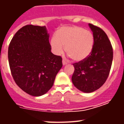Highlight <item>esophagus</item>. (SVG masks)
I'll list each match as a JSON object with an SVG mask.
<instances>
[{
  "mask_svg": "<svg viewBox=\"0 0 124 124\" xmlns=\"http://www.w3.org/2000/svg\"><path fill=\"white\" fill-rule=\"evenodd\" d=\"M62 64H63V65H67V62L65 61L64 60H63L62 61Z\"/></svg>",
  "mask_w": 124,
  "mask_h": 124,
  "instance_id": "esophagus-1",
  "label": "esophagus"
}]
</instances>
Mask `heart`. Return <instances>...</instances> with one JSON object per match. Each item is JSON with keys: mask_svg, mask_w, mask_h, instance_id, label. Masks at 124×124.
Returning a JSON list of instances; mask_svg holds the SVG:
<instances>
[{"mask_svg": "<svg viewBox=\"0 0 124 124\" xmlns=\"http://www.w3.org/2000/svg\"><path fill=\"white\" fill-rule=\"evenodd\" d=\"M94 43L92 32L78 26L59 28L50 41L54 54H62L65 46L66 53L75 62H81L87 58L92 53Z\"/></svg>", "mask_w": 124, "mask_h": 124, "instance_id": "heart-1", "label": "heart"}]
</instances>
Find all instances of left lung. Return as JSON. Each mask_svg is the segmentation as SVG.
I'll return each instance as SVG.
<instances>
[{"instance_id":"obj_1","label":"left lung","mask_w":124,"mask_h":124,"mask_svg":"<svg viewBox=\"0 0 124 124\" xmlns=\"http://www.w3.org/2000/svg\"><path fill=\"white\" fill-rule=\"evenodd\" d=\"M93 32L94 43L88 57L73 64V84L84 93H92L103 85L109 76L113 60V49L105 31L88 24Z\"/></svg>"}]
</instances>
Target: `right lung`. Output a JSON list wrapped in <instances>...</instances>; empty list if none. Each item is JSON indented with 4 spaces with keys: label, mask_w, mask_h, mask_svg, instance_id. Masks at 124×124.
<instances>
[{
    "label": "right lung",
    "mask_w": 124,
    "mask_h": 124,
    "mask_svg": "<svg viewBox=\"0 0 124 124\" xmlns=\"http://www.w3.org/2000/svg\"><path fill=\"white\" fill-rule=\"evenodd\" d=\"M46 26L27 25L16 32L8 48L12 75L18 87L32 96L52 88L62 66V58L51 52Z\"/></svg>",
    "instance_id": "right-lung-1"
}]
</instances>
